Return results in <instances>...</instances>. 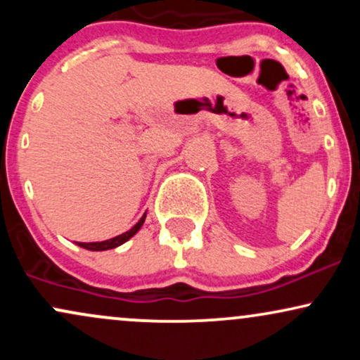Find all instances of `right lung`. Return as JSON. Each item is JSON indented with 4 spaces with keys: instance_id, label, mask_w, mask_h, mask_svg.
<instances>
[{
    "instance_id": "obj_1",
    "label": "right lung",
    "mask_w": 360,
    "mask_h": 360,
    "mask_svg": "<svg viewBox=\"0 0 360 360\" xmlns=\"http://www.w3.org/2000/svg\"><path fill=\"white\" fill-rule=\"evenodd\" d=\"M146 214L143 213V217L140 218V220L135 223L134 226H131L130 230L122 235H117V237L113 238H108V240H103V242H77V245L82 247V249H88V250H93V252H100V250H110V249H115V247L122 245V243H125L127 240H130L131 237H134L135 233L139 232L140 229H142L143 221H146Z\"/></svg>"
}]
</instances>
